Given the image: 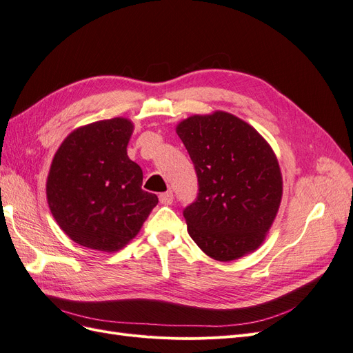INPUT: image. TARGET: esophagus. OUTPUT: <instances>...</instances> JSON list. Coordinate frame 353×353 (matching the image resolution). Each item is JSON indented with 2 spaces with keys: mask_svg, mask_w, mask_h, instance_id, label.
<instances>
[{
  "mask_svg": "<svg viewBox=\"0 0 353 353\" xmlns=\"http://www.w3.org/2000/svg\"><path fill=\"white\" fill-rule=\"evenodd\" d=\"M159 201L161 204L163 205H171L174 203V192L172 191H166V192H162L159 195Z\"/></svg>",
  "mask_w": 353,
  "mask_h": 353,
  "instance_id": "esophagus-1",
  "label": "esophagus"
}]
</instances>
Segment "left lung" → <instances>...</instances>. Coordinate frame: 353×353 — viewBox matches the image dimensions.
<instances>
[{
	"instance_id": "obj_1",
	"label": "left lung",
	"mask_w": 353,
	"mask_h": 353,
	"mask_svg": "<svg viewBox=\"0 0 353 353\" xmlns=\"http://www.w3.org/2000/svg\"><path fill=\"white\" fill-rule=\"evenodd\" d=\"M199 179L182 214L210 258L233 261L255 250L276 216L283 178L272 149L229 112L192 116L176 128Z\"/></svg>"
}]
</instances>
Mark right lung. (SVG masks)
<instances>
[{"label": "right lung", "mask_w": 353, "mask_h": 353, "mask_svg": "<svg viewBox=\"0 0 353 353\" xmlns=\"http://www.w3.org/2000/svg\"><path fill=\"white\" fill-rule=\"evenodd\" d=\"M133 124L97 121L70 133L48 176V201L61 229L81 246L114 252L137 234L158 196L142 190L143 174L128 157Z\"/></svg>", "instance_id": "obj_1"}]
</instances>
